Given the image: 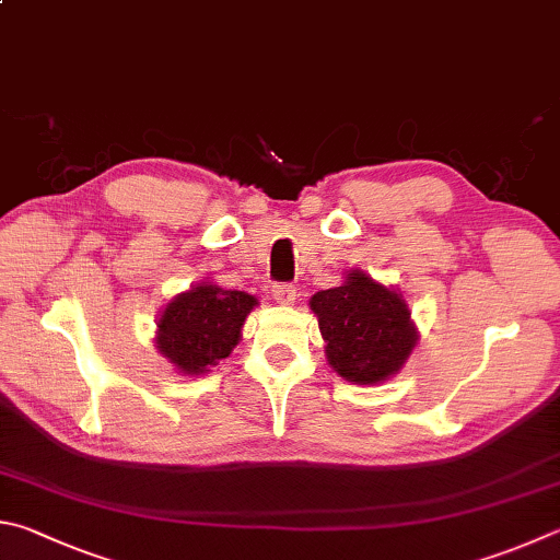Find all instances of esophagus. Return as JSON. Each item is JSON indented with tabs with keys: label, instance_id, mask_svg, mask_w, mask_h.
<instances>
[{
	"label": "esophagus",
	"instance_id": "34e87169",
	"mask_svg": "<svg viewBox=\"0 0 560 560\" xmlns=\"http://www.w3.org/2000/svg\"><path fill=\"white\" fill-rule=\"evenodd\" d=\"M271 296L277 299L281 306H291V303L296 301V287H291V283H277V287L271 289Z\"/></svg>",
	"mask_w": 560,
	"mask_h": 560
}]
</instances>
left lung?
<instances>
[{"label":"left lung","instance_id":"8db88e82","mask_svg":"<svg viewBox=\"0 0 560 560\" xmlns=\"http://www.w3.org/2000/svg\"><path fill=\"white\" fill-rule=\"evenodd\" d=\"M308 306L325 340V360L352 384H382L404 370L419 342L401 291L368 271H345L340 287L313 293Z\"/></svg>","mask_w":560,"mask_h":560}]
</instances>
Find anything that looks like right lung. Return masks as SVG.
<instances>
[{
	"mask_svg": "<svg viewBox=\"0 0 560 560\" xmlns=\"http://www.w3.org/2000/svg\"><path fill=\"white\" fill-rule=\"evenodd\" d=\"M259 301L247 291L200 281L188 291L176 293L156 318L154 345L183 377L208 374L220 360L230 358L242 340L247 315Z\"/></svg>",
	"mask_w": 560,
	"mask_h": 560,
	"instance_id": "1",
	"label": "right lung"
}]
</instances>
